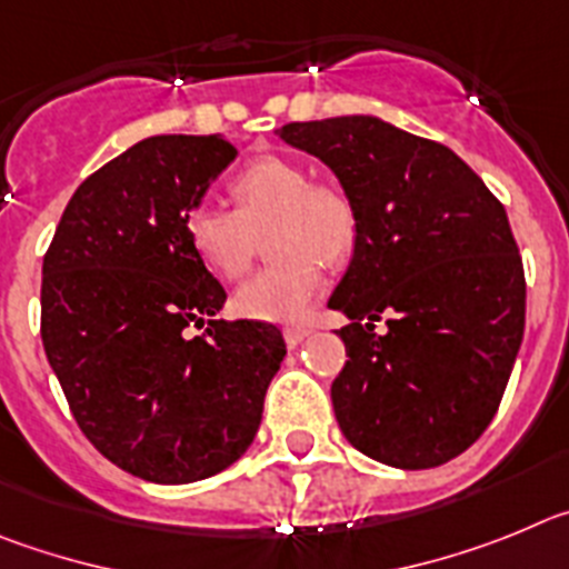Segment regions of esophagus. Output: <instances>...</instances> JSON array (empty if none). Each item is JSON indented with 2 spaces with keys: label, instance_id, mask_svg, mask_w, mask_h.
Returning <instances> with one entry per match:
<instances>
[{
  "label": "esophagus",
  "instance_id": "1",
  "mask_svg": "<svg viewBox=\"0 0 569 569\" xmlns=\"http://www.w3.org/2000/svg\"><path fill=\"white\" fill-rule=\"evenodd\" d=\"M311 335V329L309 326H286L283 329V337H286V342H289L291 348L295 346H300V342L306 340V337Z\"/></svg>",
  "mask_w": 569,
  "mask_h": 569
}]
</instances>
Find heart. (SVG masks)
<instances>
[{"instance_id":"heart-1","label":"heart","mask_w":569,"mask_h":569,"mask_svg":"<svg viewBox=\"0 0 569 569\" xmlns=\"http://www.w3.org/2000/svg\"><path fill=\"white\" fill-rule=\"evenodd\" d=\"M234 209L198 203L183 218L189 247L209 272L234 280L247 272L258 234L269 232V254L234 295V311L260 322H297L320 297L326 263H342L355 252L357 209L342 189L311 183L309 170L291 158L266 156L229 183Z\"/></svg>"}]
</instances>
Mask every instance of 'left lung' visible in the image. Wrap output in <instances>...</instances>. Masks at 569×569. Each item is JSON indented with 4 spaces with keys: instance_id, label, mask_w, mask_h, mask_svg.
Here are the masks:
<instances>
[{
    "instance_id": "8db88e82",
    "label": "left lung",
    "mask_w": 569,
    "mask_h": 569,
    "mask_svg": "<svg viewBox=\"0 0 569 569\" xmlns=\"http://www.w3.org/2000/svg\"><path fill=\"white\" fill-rule=\"evenodd\" d=\"M278 136L320 158L357 209L355 254L329 300L351 320L331 382L340 431L391 468L450 462L493 419L525 335L508 212L457 152L377 116L295 121Z\"/></svg>"
}]
</instances>
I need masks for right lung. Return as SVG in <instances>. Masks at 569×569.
Wrapping results in <instances>:
<instances>
[{
	"label": "right lung",
	"mask_w": 569,
	"mask_h": 569,
	"mask_svg": "<svg viewBox=\"0 0 569 569\" xmlns=\"http://www.w3.org/2000/svg\"><path fill=\"white\" fill-rule=\"evenodd\" d=\"M234 156L223 136L138 141L76 189L44 254L50 368L96 450L147 482H198L243 457L286 357L278 326L214 320L227 291L183 232Z\"/></svg>",
	"instance_id": "add662e5"
}]
</instances>
